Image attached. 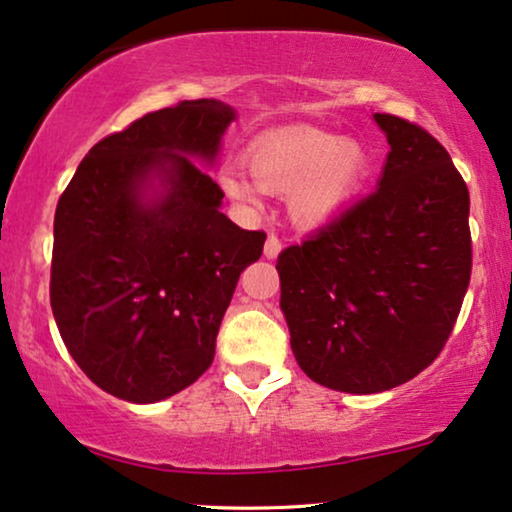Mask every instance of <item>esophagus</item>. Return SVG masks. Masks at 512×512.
Instances as JSON below:
<instances>
[{
    "mask_svg": "<svg viewBox=\"0 0 512 512\" xmlns=\"http://www.w3.org/2000/svg\"><path fill=\"white\" fill-rule=\"evenodd\" d=\"M281 248H283L281 238L271 234V236L267 238V243H264V257H267V260H276L278 252H281Z\"/></svg>",
    "mask_w": 512,
    "mask_h": 512,
    "instance_id": "1",
    "label": "esophagus"
}]
</instances>
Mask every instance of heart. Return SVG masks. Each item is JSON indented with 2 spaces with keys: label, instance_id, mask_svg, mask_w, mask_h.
Masks as SVG:
<instances>
[{
  "label": "heart",
  "instance_id": "obj_1",
  "mask_svg": "<svg viewBox=\"0 0 512 512\" xmlns=\"http://www.w3.org/2000/svg\"><path fill=\"white\" fill-rule=\"evenodd\" d=\"M250 179L234 167L219 174L226 196L257 208L260 191L290 193V210L304 226H321L340 215L368 174V155L354 141L319 129L271 134L248 151Z\"/></svg>",
  "mask_w": 512,
  "mask_h": 512
}]
</instances>
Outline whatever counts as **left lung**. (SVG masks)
Listing matches in <instances>:
<instances>
[{"label":"left lung","instance_id":"obj_1","mask_svg":"<svg viewBox=\"0 0 512 512\" xmlns=\"http://www.w3.org/2000/svg\"><path fill=\"white\" fill-rule=\"evenodd\" d=\"M390 141L378 189L278 255L281 309L314 383L373 394L439 357L472 271L470 193L416 122L375 113Z\"/></svg>","mask_w":512,"mask_h":512}]
</instances>
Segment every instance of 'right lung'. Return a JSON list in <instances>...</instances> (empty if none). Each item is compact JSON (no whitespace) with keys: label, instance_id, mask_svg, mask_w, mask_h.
Listing matches in <instances>:
<instances>
[{"label":"right lung","instance_id":"obj_1","mask_svg":"<svg viewBox=\"0 0 512 512\" xmlns=\"http://www.w3.org/2000/svg\"><path fill=\"white\" fill-rule=\"evenodd\" d=\"M236 111L179 101L108 134L58 198L51 312L70 357L113 397L153 404L189 387L215 359L241 271L264 231L219 212L212 160ZM158 178L164 193L145 203Z\"/></svg>","mask_w":512,"mask_h":512}]
</instances>
